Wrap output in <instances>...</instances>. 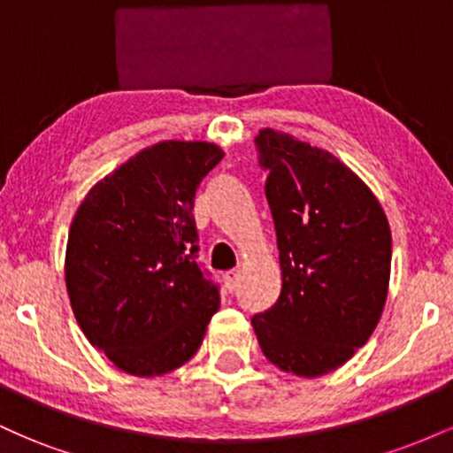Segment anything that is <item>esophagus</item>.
I'll list each match as a JSON object with an SVG mask.
<instances>
[{
  "instance_id": "obj_1",
  "label": "esophagus",
  "mask_w": 453,
  "mask_h": 453,
  "mask_svg": "<svg viewBox=\"0 0 453 453\" xmlns=\"http://www.w3.org/2000/svg\"><path fill=\"white\" fill-rule=\"evenodd\" d=\"M238 280H241V273H238V270H227V273L223 274V283H226L227 292H234V289H236Z\"/></svg>"
}]
</instances>
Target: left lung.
I'll use <instances>...</instances> for the list:
<instances>
[{"label": "left lung", "mask_w": 453, "mask_h": 453, "mask_svg": "<svg viewBox=\"0 0 453 453\" xmlns=\"http://www.w3.org/2000/svg\"><path fill=\"white\" fill-rule=\"evenodd\" d=\"M256 144L283 285L251 324L274 366L321 377L351 360L381 319L392 232L375 194L330 150L273 127Z\"/></svg>", "instance_id": "left-lung-1"}]
</instances>
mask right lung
I'll use <instances>...</instances> for the list:
<instances>
[{"label": "right lung", "instance_id": "add662e5", "mask_svg": "<svg viewBox=\"0 0 453 453\" xmlns=\"http://www.w3.org/2000/svg\"><path fill=\"white\" fill-rule=\"evenodd\" d=\"M221 147L164 140L91 187L72 219L65 288L93 347L129 375L159 377L194 357L219 292L196 264L194 197Z\"/></svg>", "mask_w": 453, "mask_h": 453}]
</instances>
